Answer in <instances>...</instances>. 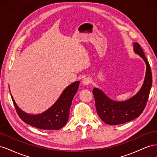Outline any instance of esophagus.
Wrapping results in <instances>:
<instances>
[{
  "label": "esophagus",
  "mask_w": 157,
  "mask_h": 157,
  "mask_svg": "<svg viewBox=\"0 0 157 157\" xmlns=\"http://www.w3.org/2000/svg\"><path fill=\"white\" fill-rule=\"evenodd\" d=\"M90 82H91V79H90V78H84L83 80H82V84L84 85H85V86H87V85H88Z\"/></svg>",
  "instance_id": "1"
}]
</instances>
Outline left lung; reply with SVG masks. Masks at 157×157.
I'll return each mask as SVG.
<instances>
[{"mask_svg": "<svg viewBox=\"0 0 157 157\" xmlns=\"http://www.w3.org/2000/svg\"><path fill=\"white\" fill-rule=\"evenodd\" d=\"M135 53L143 59L146 64V73L141 88L134 96L126 101H115L107 96L101 90L93 89L98 116L109 125H118L131 121L138 117L144 110L152 86V74L149 63L141 46L134 42Z\"/></svg>", "mask_w": 157, "mask_h": 157, "instance_id": "obj_1", "label": "left lung"}]
</instances>
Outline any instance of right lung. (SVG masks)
I'll return each mask as SVG.
<instances>
[{"mask_svg":"<svg viewBox=\"0 0 157 157\" xmlns=\"http://www.w3.org/2000/svg\"><path fill=\"white\" fill-rule=\"evenodd\" d=\"M80 81H76L66 87L53 105L44 112L31 115L17 105L11 95L14 107L21 119L26 124L42 130H59L67 123L73 97L78 89ZM10 89V88H9Z\"/></svg>","mask_w":157,"mask_h":157,"instance_id":"right-lung-1","label":"right lung"}]
</instances>
